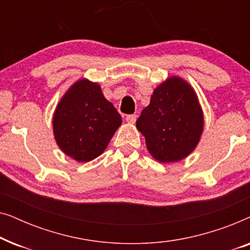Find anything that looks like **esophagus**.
Listing matches in <instances>:
<instances>
[{
    "label": "esophagus",
    "mask_w": 250,
    "mask_h": 250,
    "mask_svg": "<svg viewBox=\"0 0 250 250\" xmlns=\"http://www.w3.org/2000/svg\"><path fill=\"white\" fill-rule=\"evenodd\" d=\"M136 117H138V116L136 115H127L126 116V121H127L129 124H134V123L136 122Z\"/></svg>",
    "instance_id": "obj_1"
}]
</instances>
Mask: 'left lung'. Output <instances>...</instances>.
I'll use <instances>...</instances> for the list:
<instances>
[{
	"mask_svg": "<svg viewBox=\"0 0 250 250\" xmlns=\"http://www.w3.org/2000/svg\"><path fill=\"white\" fill-rule=\"evenodd\" d=\"M136 127L157 160L170 163L186 158L196 148L204 127L196 93L181 78H168L153 91Z\"/></svg>",
	"mask_w": 250,
	"mask_h": 250,
	"instance_id": "1",
	"label": "left lung"
}]
</instances>
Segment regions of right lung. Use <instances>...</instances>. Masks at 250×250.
<instances>
[{"instance_id":"obj_1","label":"right lung","mask_w":250,"mask_h":250,"mask_svg":"<svg viewBox=\"0 0 250 250\" xmlns=\"http://www.w3.org/2000/svg\"><path fill=\"white\" fill-rule=\"evenodd\" d=\"M121 124V115L105 100L100 86L86 80L69 88L53 116L58 146L77 162L100 156Z\"/></svg>"}]
</instances>
